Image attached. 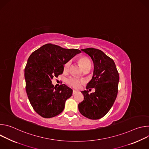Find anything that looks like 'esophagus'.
Segmentation results:
<instances>
[{
    "label": "esophagus",
    "instance_id": "1",
    "mask_svg": "<svg viewBox=\"0 0 149 149\" xmlns=\"http://www.w3.org/2000/svg\"><path fill=\"white\" fill-rule=\"evenodd\" d=\"M77 91L73 90V92H72V94H73V95H74V94H77Z\"/></svg>",
    "mask_w": 149,
    "mask_h": 149
}]
</instances>
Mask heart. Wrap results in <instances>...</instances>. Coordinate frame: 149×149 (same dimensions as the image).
Returning <instances> with one entry per match:
<instances>
[{
	"label": "heart",
	"instance_id": "obj_1",
	"mask_svg": "<svg viewBox=\"0 0 149 149\" xmlns=\"http://www.w3.org/2000/svg\"><path fill=\"white\" fill-rule=\"evenodd\" d=\"M79 62L82 68L89 65H91V62L90 60L87 57L81 58L79 60ZM70 64H71V61L67 62L64 65V70H68V68L70 67ZM66 82L70 86L75 88H78L79 87H80V86L84 82L83 80L74 77H70L68 78L66 80Z\"/></svg>",
	"mask_w": 149,
	"mask_h": 149
}]
</instances>
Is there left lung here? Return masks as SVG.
Instances as JSON below:
<instances>
[{"label":"left lung","instance_id":"left-lung-1","mask_svg":"<svg viewBox=\"0 0 149 149\" xmlns=\"http://www.w3.org/2000/svg\"><path fill=\"white\" fill-rule=\"evenodd\" d=\"M81 51L88 55L94 63L93 76L86 88H94L95 91L90 94L88 90L81 91L84 99L78 104V110L84 117L98 120L109 111L116 99L119 74L114 61L102 51L93 48Z\"/></svg>","mask_w":149,"mask_h":149}]
</instances>
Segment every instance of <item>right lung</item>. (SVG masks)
<instances>
[{
	"mask_svg": "<svg viewBox=\"0 0 149 149\" xmlns=\"http://www.w3.org/2000/svg\"><path fill=\"white\" fill-rule=\"evenodd\" d=\"M81 52L77 49L47 44L29 57L25 68L26 91L33 109L42 117H55L64 109L72 90L65 84L56 88L52 79L62 74L63 65Z\"/></svg>",
	"mask_w": 149,
	"mask_h": 149,
	"instance_id": "1",
	"label": "right lung"
}]
</instances>
